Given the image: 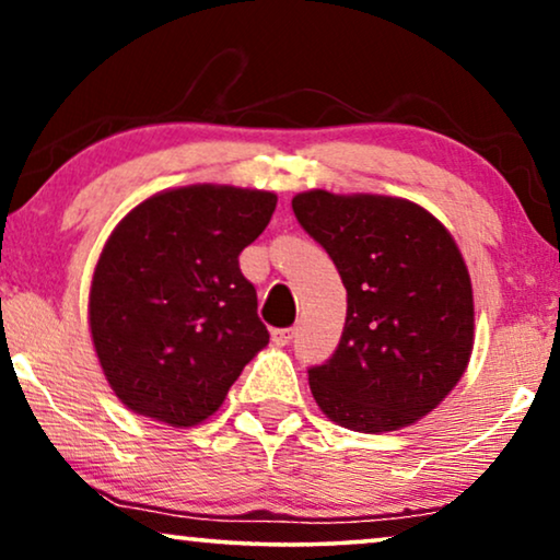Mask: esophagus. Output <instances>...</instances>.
Segmentation results:
<instances>
[{
  "instance_id": "esophagus-1",
  "label": "esophagus",
  "mask_w": 560,
  "mask_h": 560,
  "mask_svg": "<svg viewBox=\"0 0 560 560\" xmlns=\"http://www.w3.org/2000/svg\"><path fill=\"white\" fill-rule=\"evenodd\" d=\"M291 337H294V329L291 327H283V329H273L271 332V340L279 345V348H283V345L291 342Z\"/></svg>"
}]
</instances>
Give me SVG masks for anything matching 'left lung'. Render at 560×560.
<instances>
[{
	"mask_svg": "<svg viewBox=\"0 0 560 560\" xmlns=\"http://www.w3.org/2000/svg\"><path fill=\"white\" fill-rule=\"evenodd\" d=\"M291 208L348 289L340 345L306 370L314 400L362 434L411 427L471 355L475 302L459 248L429 210L400 198L310 190Z\"/></svg>",
	"mask_w": 560,
	"mask_h": 560,
	"instance_id": "8db88e82",
	"label": "left lung"
}]
</instances>
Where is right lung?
<instances>
[{"label": "right lung", "instance_id": "right-lung-1", "mask_svg": "<svg viewBox=\"0 0 560 560\" xmlns=\"http://www.w3.org/2000/svg\"><path fill=\"white\" fill-rule=\"evenodd\" d=\"M277 195L190 185L137 205L106 241L91 281L93 348L129 411L195 427L269 345L238 256Z\"/></svg>", "mask_w": 560, "mask_h": 560}]
</instances>
